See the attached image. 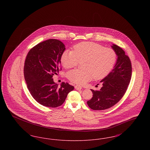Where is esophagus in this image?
I'll use <instances>...</instances> for the list:
<instances>
[{"instance_id":"34e87169","label":"esophagus","mask_w":150,"mask_h":150,"mask_svg":"<svg viewBox=\"0 0 150 150\" xmlns=\"http://www.w3.org/2000/svg\"><path fill=\"white\" fill-rule=\"evenodd\" d=\"M75 89L79 91V90H81L82 89V87L80 86H75Z\"/></svg>"}]
</instances>
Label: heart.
<instances>
[{"mask_svg": "<svg viewBox=\"0 0 150 150\" xmlns=\"http://www.w3.org/2000/svg\"><path fill=\"white\" fill-rule=\"evenodd\" d=\"M117 59L115 50L93 42H82L74 47V51L65 50L61 61L65 69L81 64L83 70H72L67 78L74 83L82 85L93 78L100 80L105 78L112 70Z\"/></svg>", "mask_w": 150, "mask_h": 150, "instance_id": "obj_1", "label": "heart"}]
</instances>
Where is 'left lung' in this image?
I'll list each match as a JSON object with an SVG mask.
<instances>
[{
  "label": "left lung",
  "instance_id": "left-lung-1",
  "mask_svg": "<svg viewBox=\"0 0 150 150\" xmlns=\"http://www.w3.org/2000/svg\"><path fill=\"white\" fill-rule=\"evenodd\" d=\"M111 48L117 55L112 70L100 82V91L91 89L93 97L87 101L88 106L94 110H104L116 104L126 92L132 76V64L128 56L120 47L112 44Z\"/></svg>",
  "mask_w": 150,
  "mask_h": 150
}]
</instances>
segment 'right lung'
I'll return each instance as SVG.
<instances>
[{
  "mask_svg": "<svg viewBox=\"0 0 150 150\" xmlns=\"http://www.w3.org/2000/svg\"><path fill=\"white\" fill-rule=\"evenodd\" d=\"M65 45L57 39L39 43L28 54L24 65V77L31 96L40 105L57 107L62 105L74 87L62 82L60 86L52 78L59 72Z\"/></svg>",
  "mask_w": 150,
  "mask_h": 150,
  "instance_id": "right-lung-1",
  "label": "right lung"
}]
</instances>
